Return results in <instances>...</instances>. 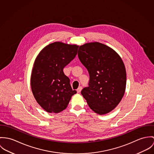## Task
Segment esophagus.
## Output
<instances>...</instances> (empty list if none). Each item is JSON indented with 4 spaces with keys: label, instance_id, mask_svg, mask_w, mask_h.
Returning <instances> with one entry per match:
<instances>
[{
    "label": "esophagus",
    "instance_id": "esophagus-1",
    "mask_svg": "<svg viewBox=\"0 0 154 154\" xmlns=\"http://www.w3.org/2000/svg\"><path fill=\"white\" fill-rule=\"evenodd\" d=\"M82 87H79L77 89V93H80L81 91H82Z\"/></svg>",
    "mask_w": 154,
    "mask_h": 154
}]
</instances>
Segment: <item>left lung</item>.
Listing matches in <instances>:
<instances>
[{
    "label": "left lung",
    "mask_w": 154,
    "mask_h": 154,
    "mask_svg": "<svg viewBox=\"0 0 154 154\" xmlns=\"http://www.w3.org/2000/svg\"><path fill=\"white\" fill-rule=\"evenodd\" d=\"M78 56L90 75L89 86L82 90V94L95 113L110 112L119 104L126 89V72L121 57L98 42L80 45Z\"/></svg>",
    "instance_id": "1"
}]
</instances>
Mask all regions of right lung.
Instances as JSON below:
<instances>
[{
  "label": "right lung",
  "mask_w": 154,
  "mask_h": 154,
  "mask_svg": "<svg viewBox=\"0 0 154 154\" xmlns=\"http://www.w3.org/2000/svg\"><path fill=\"white\" fill-rule=\"evenodd\" d=\"M78 47L55 42L45 47L35 58L31 87L36 101L48 113H58L66 109L77 93L72 90L63 69L75 58Z\"/></svg>",
  "instance_id": "1"
}]
</instances>
